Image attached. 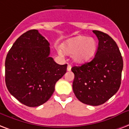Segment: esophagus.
Here are the masks:
<instances>
[{"mask_svg":"<svg viewBox=\"0 0 129 129\" xmlns=\"http://www.w3.org/2000/svg\"><path fill=\"white\" fill-rule=\"evenodd\" d=\"M71 70V64H68L67 71H70Z\"/></svg>","mask_w":129,"mask_h":129,"instance_id":"obj_1","label":"esophagus"}]
</instances>
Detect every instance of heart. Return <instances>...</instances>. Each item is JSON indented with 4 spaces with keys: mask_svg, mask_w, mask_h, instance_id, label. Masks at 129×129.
<instances>
[{
    "mask_svg": "<svg viewBox=\"0 0 129 129\" xmlns=\"http://www.w3.org/2000/svg\"><path fill=\"white\" fill-rule=\"evenodd\" d=\"M97 42L93 38L79 36L67 40L62 45V50L67 54H72L73 59L79 64L83 63L94 55ZM62 55V52H60Z\"/></svg>",
    "mask_w": 129,
    "mask_h": 129,
    "instance_id": "1",
    "label": "heart"
}]
</instances>
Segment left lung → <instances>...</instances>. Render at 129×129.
Listing matches in <instances>:
<instances>
[{
  "mask_svg": "<svg viewBox=\"0 0 129 129\" xmlns=\"http://www.w3.org/2000/svg\"><path fill=\"white\" fill-rule=\"evenodd\" d=\"M98 47L92 60L72 67L73 89L79 100L91 106L103 104L119 89L123 60L116 43L100 31L93 30Z\"/></svg>",
  "mask_w": 129,
  "mask_h": 129,
  "instance_id": "left-lung-1",
  "label": "left lung"
}]
</instances>
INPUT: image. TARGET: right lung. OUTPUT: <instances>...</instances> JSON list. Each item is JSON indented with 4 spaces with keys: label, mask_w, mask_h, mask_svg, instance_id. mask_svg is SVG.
<instances>
[{
    "label": "right lung",
    "mask_w": 129,
    "mask_h": 129,
    "mask_svg": "<svg viewBox=\"0 0 129 129\" xmlns=\"http://www.w3.org/2000/svg\"><path fill=\"white\" fill-rule=\"evenodd\" d=\"M50 44L36 29L24 33L9 51L5 60V83L10 93L24 105L36 107L46 102L67 64L50 57Z\"/></svg>",
    "instance_id": "obj_1"
}]
</instances>
